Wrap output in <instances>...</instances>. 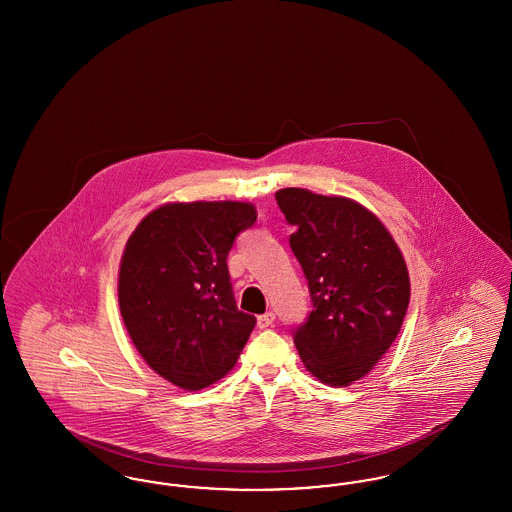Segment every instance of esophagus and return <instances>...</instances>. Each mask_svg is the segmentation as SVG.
<instances>
[{
    "label": "esophagus",
    "instance_id": "34e87169",
    "mask_svg": "<svg viewBox=\"0 0 512 512\" xmlns=\"http://www.w3.org/2000/svg\"><path fill=\"white\" fill-rule=\"evenodd\" d=\"M274 322V313H265V315H261V317H257V326L261 328V330H265V328H268L270 324Z\"/></svg>",
    "mask_w": 512,
    "mask_h": 512
}]
</instances>
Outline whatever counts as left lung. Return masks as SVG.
Wrapping results in <instances>:
<instances>
[{
  "mask_svg": "<svg viewBox=\"0 0 512 512\" xmlns=\"http://www.w3.org/2000/svg\"><path fill=\"white\" fill-rule=\"evenodd\" d=\"M290 247L309 282L313 311L293 341L322 384L361 380L397 338L411 282L388 228L361 203L303 188L276 192Z\"/></svg>",
  "mask_w": 512,
  "mask_h": 512,
  "instance_id": "8db88e82",
  "label": "left lung"
}]
</instances>
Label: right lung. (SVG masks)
I'll return each mask as SVG.
<instances>
[{"label":"right lung","instance_id":"right-lung-1","mask_svg":"<svg viewBox=\"0 0 512 512\" xmlns=\"http://www.w3.org/2000/svg\"><path fill=\"white\" fill-rule=\"evenodd\" d=\"M257 211L242 201L167 203L128 238L119 307L128 336L182 390L215 384L236 365L257 318L238 311L228 253Z\"/></svg>","mask_w":512,"mask_h":512}]
</instances>
